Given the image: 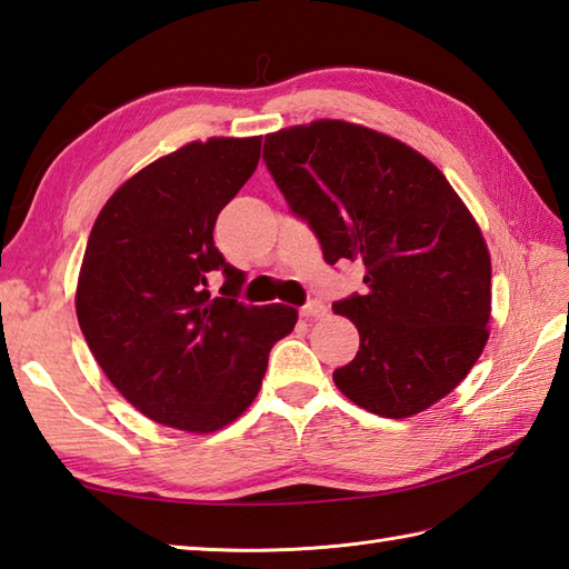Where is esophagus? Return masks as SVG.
<instances>
[{
    "mask_svg": "<svg viewBox=\"0 0 569 569\" xmlns=\"http://www.w3.org/2000/svg\"><path fill=\"white\" fill-rule=\"evenodd\" d=\"M325 312H328V308H325V303H322V300H318V298H310L308 303L300 308V316H303L306 320L320 318V316H325Z\"/></svg>",
    "mask_w": 569,
    "mask_h": 569,
    "instance_id": "esophagus-1",
    "label": "esophagus"
}]
</instances>
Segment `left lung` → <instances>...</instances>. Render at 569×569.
I'll use <instances>...</instances> for the list:
<instances>
[{
  "label": "left lung",
  "instance_id": "left-lung-1",
  "mask_svg": "<svg viewBox=\"0 0 569 569\" xmlns=\"http://www.w3.org/2000/svg\"><path fill=\"white\" fill-rule=\"evenodd\" d=\"M263 163L322 257L365 263V296L335 312L359 330L332 379L383 418L450 393L489 340L491 261L475 217L426 156L379 131L320 119L263 141Z\"/></svg>",
  "mask_w": 569,
  "mask_h": 569
}]
</instances>
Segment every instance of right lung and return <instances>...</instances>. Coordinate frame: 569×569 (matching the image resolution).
<instances>
[{"label": "right lung", "instance_id": "obj_1", "mask_svg": "<svg viewBox=\"0 0 569 569\" xmlns=\"http://www.w3.org/2000/svg\"><path fill=\"white\" fill-rule=\"evenodd\" d=\"M259 153L261 137L192 141L129 178L92 224L80 330L114 389L163 426L212 432L239 418L296 328V308L239 303L244 273L212 239ZM214 272L220 297L207 291Z\"/></svg>", "mask_w": 569, "mask_h": 569}]
</instances>
